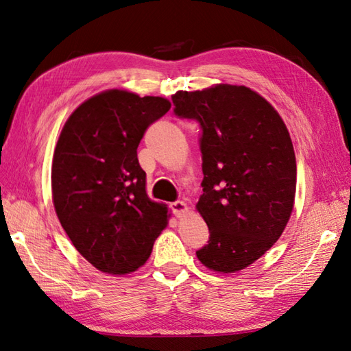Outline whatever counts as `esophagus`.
<instances>
[{
	"label": "esophagus",
	"instance_id": "1",
	"mask_svg": "<svg viewBox=\"0 0 351 351\" xmlns=\"http://www.w3.org/2000/svg\"><path fill=\"white\" fill-rule=\"evenodd\" d=\"M171 206V211L176 215V217H184L185 214L189 213V206L182 200H178V202H173L170 205Z\"/></svg>",
	"mask_w": 351,
	"mask_h": 351
}]
</instances>
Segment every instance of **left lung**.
Wrapping results in <instances>:
<instances>
[{
  "instance_id": "left-lung-1",
  "label": "left lung",
  "mask_w": 351,
  "mask_h": 351,
  "mask_svg": "<svg viewBox=\"0 0 351 351\" xmlns=\"http://www.w3.org/2000/svg\"><path fill=\"white\" fill-rule=\"evenodd\" d=\"M175 114L202 126L204 195L196 204L210 241L196 252L211 271L237 273L279 240L295 199L293 141L276 108L245 86L171 95Z\"/></svg>"
}]
</instances>
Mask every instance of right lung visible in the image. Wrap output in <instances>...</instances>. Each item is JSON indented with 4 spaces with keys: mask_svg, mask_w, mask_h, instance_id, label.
<instances>
[{
    "mask_svg": "<svg viewBox=\"0 0 351 351\" xmlns=\"http://www.w3.org/2000/svg\"><path fill=\"white\" fill-rule=\"evenodd\" d=\"M170 107L161 96L108 88L63 125L52 156V204L80 255L102 273L138 270L169 225L167 205L147 196L137 147Z\"/></svg>",
    "mask_w": 351,
    "mask_h": 351,
    "instance_id": "1",
    "label": "right lung"
}]
</instances>
